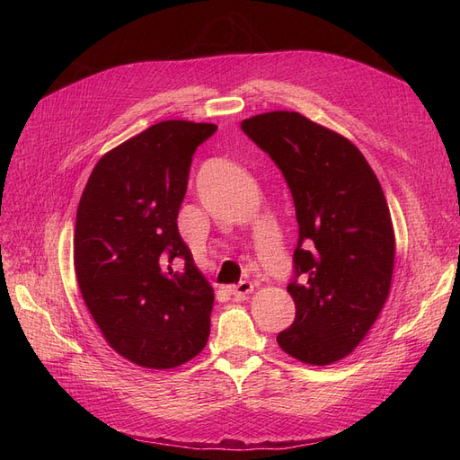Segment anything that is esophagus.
I'll list each match as a JSON object with an SVG mask.
<instances>
[{
  "instance_id": "esophagus-1",
  "label": "esophagus",
  "mask_w": 460,
  "mask_h": 460,
  "mask_svg": "<svg viewBox=\"0 0 460 460\" xmlns=\"http://www.w3.org/2000/svg\"><path fill=\"white\" fill-rule=\"evenodd\" d=\"M230 294H232L234 297H245V296H249V294H253V284L243 280V282H240V284L232 286V288H230Z\"/></svg>"
}]
</instances>
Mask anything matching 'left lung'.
<instances>
[{
    "instance_id": "1",
    "label": "left lung",
    "mask_w": 460,
    "mask_h": 460,
    "mask_svg": "<svg viewBox=\"0 0 460 460\" xmlns=\"http://www.w3.org/2000/svg\"><path fill=\"white\" fill-rule=\"evenodd\" d=\"M242 130L282 171L299 225L301 284L288 286L296 320L276 341L301 363H338L365 340L392 286L395 234L382 186L355 144L296 111L245 119Z\"/></svg>"
}]
</instances>
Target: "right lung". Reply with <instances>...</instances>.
Instances as JSON below:
<instances>
[{
  "label": "right lung",
  "mask_w": 460,
  "mask_h": 460,
  "mask_svg": "<svg viewBox=\"0 0 460 460\" xmlns=\"http://www.w3.org/2000/svg\"><path fill=\"white\" fill-rule=\"evenodd\" d=\"M215 130L211 122L153 124L107 151L82 191L75 228L80 294L107 343L137 367L184 365L211 332L213 288L176 218L193 153Z\"/></svg>",
  "instance_id": "obj_1"
}]
</instances>
